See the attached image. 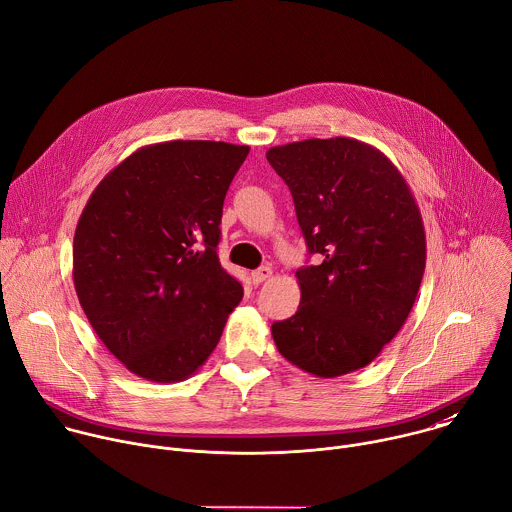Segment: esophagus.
I'll return each mask as SVG.
<instances>
[{"label": "esophagus", "mask_w": 512, "mask_h": 512, "mask_svg": "<svg viewBox=\"0 0 512 512\" xmlns=\"http://www.w3.org/2000/svg\"><path fill=\"white\" fill-rule=\"evenodd\" d=\"M273 275V269L271 267H259V269H255L253 273H251V277H253V283L255 285H259V283H263V281H267L269 277Z\"/></svg>", "instance_id": "1"}]
</instances>
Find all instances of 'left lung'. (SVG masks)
<instances>
[{"mask_svg": "<svg viewBox=\"0 0 512 512\" xmlns=\"http://www.w3.org/2000/svg\"><path fill=\"white\" fill-rule=\"evenodd\" d=\"M291 191L319 265L295 277L301 301L271 333L279 354L317 378L366 368L402 329L416 301L426 235L400 170L378 148L346 136L267 150Z\"/></svg>", "mask_w": 512, "mask_h": 512, "instance_id": "8db88e82", "label": "left lung"}]
</instances>
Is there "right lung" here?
<instances>
[{
  "label": "right lung",
  "mask_w": 512,
  "mask_h": 512,
  "mask_svg": "<svg viewBox=\"0 0 512 512\" xmlns=\"http://www.w3.org/2000/svg\"><path fill=\"white\" fill-rule=\"evenodd\" d=\"M249 146L148 144L88 199L74 235V287L108 352L160 384L191 378L217 348L241 283L219 261L223 203Z\"/></svg>",
  "instance_id": "obj_1"
}]
</instances>
